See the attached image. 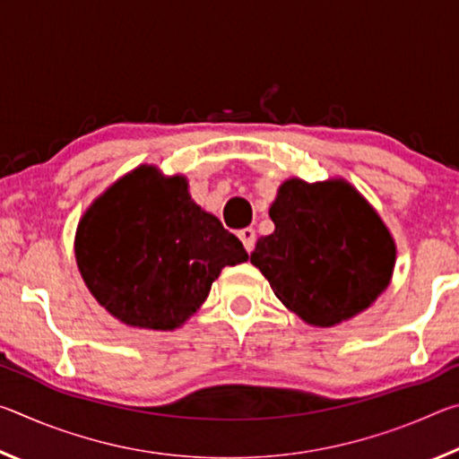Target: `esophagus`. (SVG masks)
<instances>
[{"instance_id": "1", "label": "esophagus", "mask_w": 459, "mask_h": 459, "mask_svg": "<svg viewBox=\"0 0 459 459\" xmlns=\"http://www.w3.org/2000/svg\"><path fill=\"white\" fill-rule=\"evenodd\" d=\"M238 238L243 240L245 248H247L248 253H251V251H253V247H255V229H251V227L240 229V230H238Z\"/></svg>"}]
</instances>
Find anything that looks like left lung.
I'll return each instance as SVG.
<instances>
[{
    "mask_svg": "<svg viewBox=\"0 0 459 459\" xmlns=\"http://www.w3.org/2000/svg\"><path fill=\"white\" fill-rule=\"evenodd\" d=\"M269 216L275 230L257 240L251 263L306 324L351 320L386 290L397 247L354 186L290 178Z\"/></svg>",
    "mask_w": 459,
    "mask_h": 459,
    "instance_id": "8db88e82",
    "label": "left lung"
}]
</instances>
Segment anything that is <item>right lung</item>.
Here are the masks:
<instances>
[{
    "label": "right lung",
    "mask_w": 459,
    "mask_h": 459,
    "mask_svg": "<svg viewBox=\"0 0 459 459\" xmlns=\"http://www.w3.org/2000/svg\"><path fill=\"white\" fill-rule=\"evenodd\" d=\"M89 291L123 324L174 330L204 304L240 240L190 198L184 176L139 166L92 202L74 238Z\"/></svg>",
    "instance_id": "obj_1"
}]
</instances>
